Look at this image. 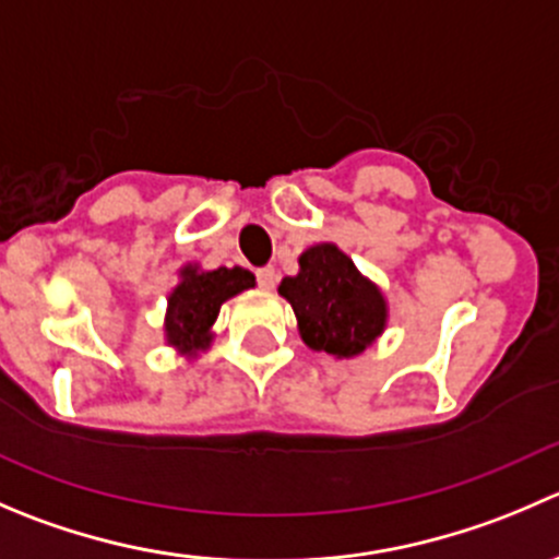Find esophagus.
<instances>
[{"instance_id": "obj_1", "label": "esophagus", "mask_w": 559, "mask_h": 559, "mask_svg": "<svg viewBox=\"0 0 559 559\" xmlns=\"http://www.w3.org/2000/svg\"><path fill=\"white\" fill-rule=\"evenodd\" d=\"M275 281H278V275H275L273 267H259L257 270V284L262 286V289H273Z\"/></svg>"}]
</instances>
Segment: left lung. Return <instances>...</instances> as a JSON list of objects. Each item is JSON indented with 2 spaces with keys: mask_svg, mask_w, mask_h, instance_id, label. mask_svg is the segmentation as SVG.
<instances>
[{
  "mask_svg": "<svg viewBox=\"0 0 559 559\" xmlns=\"http://www.w3.org/2000/svg\"><path fill=\"white\" fill-rule=\"evenodd\" d=\"M278 292L295 308L302 341L317 352L355 357L384 330L382 292L330 242L308 248L300 273L281 281Z\"/></svg>",
  "mask_w": 559,
  "mask_h": 559,
  "instance_id": "1",
  "label": "left lung"
}]
</instances>
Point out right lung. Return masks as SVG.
I'll use <instances>...</instances> for the list:
<instances>
[{"instance_id": "add662e5", "label": "right lung", "mask_w": 559, "mask_h": 559, "mask_svg": "<svg viewBox=\"0 0 559 559\" xmlns=\"http://www.w3.org/2000/svg\"><path fill=\"white\" fill-rule=\"evenodd\" d=\"M253 284L257 278L242 267L199 270L188 264L182 270V281L169 295V313H166L169 344L191 355L210 346V328L218 319L221 306L242 289H251Z\"/></svg>"}]
</instances>
